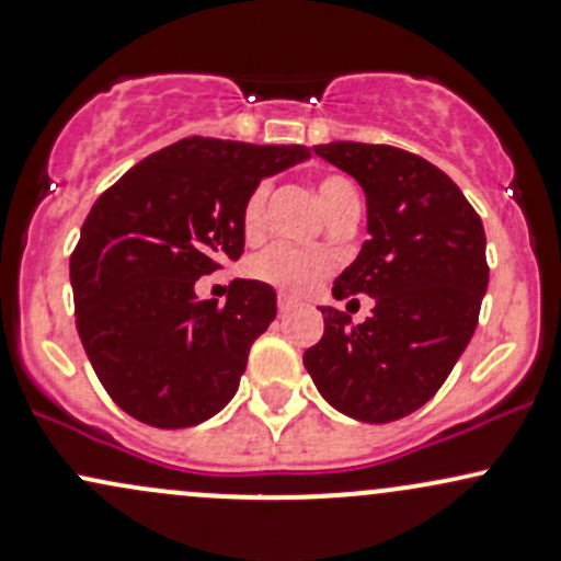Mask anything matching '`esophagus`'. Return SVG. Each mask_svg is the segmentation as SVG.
I'll return each mask as SVG.
<instances>
[{
	"label": "esophagus",
	"mask_w": 561,
	"mask_h": 561,
	"mask_svg": "<svg viewBox=\"0 0 561 561\" xmlns=\"http://www.w3.org/2000/svg\"><path fill=\"white\" fill-rule=\"evenodd\" d=\"M294 305H297V302H294V297H288V294H283V291L278 294V310L280 312H288Z\"/></svg>",
	"instance_id": "1"
}]
</instances>
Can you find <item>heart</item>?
<instances>
[{
	"mask_svg": "<svg viewBox=\"0 0 561 561\" xmlns=\"http://www.w3.org/2000/svg\"><path fill=\"white\" fill-rule=\"evenodd\" d=\"M318 195H321L329 219H334V216L345 214L351 208H360L358 190H355V184L345 173H327L318 182ZM267 197V182H259L245 195L243 208H240V225H243L245 238H259V232H262ZM249 273L256 280L280 288V291L307 294L331 273V259L327 254H318V251H299L294 245L275 243L267 251L254 256V262L249 264Z\"/></svg>",
	"mask_w": 561,
	"mask_h": 561,
	"instance_id": "b5f03b06",
	"label": "heart"
}]
</instances>
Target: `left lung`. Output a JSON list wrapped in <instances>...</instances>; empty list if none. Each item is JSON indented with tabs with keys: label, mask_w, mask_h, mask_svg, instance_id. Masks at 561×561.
<instances>
[{
	"label": "left lung",
	"mask_w": 561,
	"mask_h": 561,
	"mask_svg": "<svg viewBox=\"0 0 561 561\" xmlns=\"http://www.w3.org/2000/svg\"><path fill=\"white\" fill-rule=\"evenodd\" d=\"M312 149L366 192L369 240L331 291L375 297V310L351 327L347 312L321 307L323 336L305 351V369L336 412L393 423L436 396L471 342L490 280L484 227L420 154L358 141Z\"/></svg>",
	"instance_id": "8db88e82"
}]
</instances>
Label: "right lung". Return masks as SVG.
<instances>
[{
    "instance_id": "right-lung-1",
    "label": "right lung",
    "mask_w": 561,
    "mask_h": 561,
    "mask_svg": "<svg viewBox=\"0 0 561 561\" xmlns=\"http://www.w3.org/2000/svg\"><path fill=\"white\" fill-rule=\"evenodd\" d=\"M305 158L302 144L190 136L93 203L69 262L77 331L104 390L138 423L190 427L234 396L251 345L275 321V291L238 278L219 305L197 299L195 280L238 262L245 195Z\"/></svg>"
}]
</instances>
